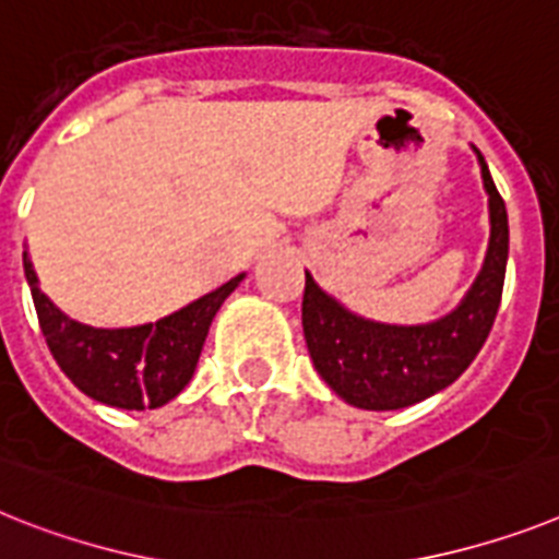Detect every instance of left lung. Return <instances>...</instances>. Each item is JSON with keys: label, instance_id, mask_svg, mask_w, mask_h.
Returning a JSON list of instances; mask_svg holds the SVG:
<instances>
[{"label": "left lung", "instance_id": "left-lung-1", "mask_svg": "<svg viewBox=\"0 0 559 559\" xmlns=\"http://www.w3.org/2000/svg\"><path fill=\"white\" fill-rule=\"evenodd\" d=\"M475 153L489 192V250L480 275L449 316L415 326L372 321L349 312L307 272L301 321L309 358L326 386L358 409H406L426 401L457 381L489 337L509 261V215L489 164L480 150Z\"/></svg>", "mask_w": 559, "mask_h": 559}]
</instances>
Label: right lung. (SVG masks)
Listing matches in <instances>:
<instances>
[{
  "label": "right lung",
  "mask_w": 559,
  "mask_h": 559,
  "mask_svg": "<svg viewBox=\"0 0 559 559\" xmlns=\"http://www.w3.org/2000/svg\"><path fill=\"white\" fill-rule=\"evenodd\" d=\"M22 264L41 335L62 372L93 401L135 412L158 409L190 383L215 312L243 281L241 272L156 323L102 330L68 318L41 293L27 252Z\"/></svg>",
  "instance_id": "obj_1"
}]
</instances>
